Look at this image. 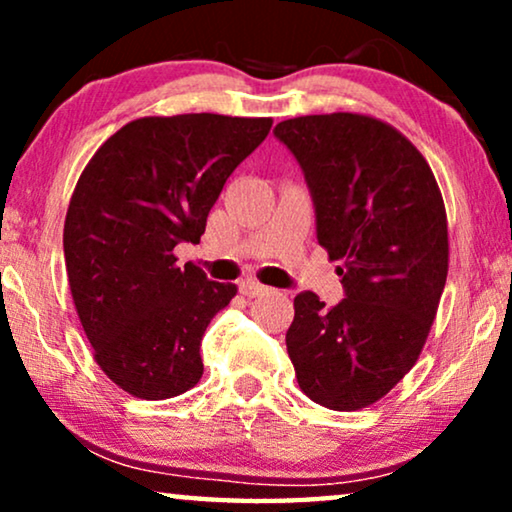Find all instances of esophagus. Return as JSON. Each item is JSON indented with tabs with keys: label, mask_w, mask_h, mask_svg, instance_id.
Masks as SVG:
<instances>
[{
	"label": "esophagus",
	"mask_w": 512,
	"mask_h": 512,
	"mask_svg": "<svg viewBox=\"0 0 512 512\" xmlns=\"http://www.w3.org/2000/svg\"><path fill=\"white\" fill-rule=\"evenodd\" d=\"M240 291H242V296H247V298H258V296H265L270 289L265 284L256 282V279H242Z\"/></svg>",
	"instance_id": "esophagus-1"
}]
</instances>
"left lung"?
Masks as SVG:
<instances>
[{
  "mask_svg": "<svg viewBox=\"0 0 512 512\" xmlns=\"http://www.w3.org/2000/svg\"><path fill=\"white\" fill-rule=\"evenodd\" d=\"M275 137L303 167L347 296L333 307L312 291L293 298L298 387L324 408H368L415 366L436 319L450 263L443 195L417 146L380 118L298 116Z\"/></svg>",
  "mask_w": 512,
  "mask_h": 512,
  "instance_id": "obj_1",
  "label": "left lung"
}]
</instances>
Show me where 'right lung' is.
<instances>
[{
	"label": "right lung",
	"instance_id": "1",
	"mask_svg": "<svg viewBox=\"0 0 512 512\" xmlns=\"http://www.w3.org/2000/svg\"><path fill=\"white\" fill-rule=\"evenodd\" d=\"M272 118L144 116L88 160L69 200L65 265L74 307L111 382L165 401L202 377L200 342L235 298V284L177 265L179 242H200L207 214Z\"/></svg>",
	"mask_w": 512,
	"mask_h": 512
}]
</instances>
